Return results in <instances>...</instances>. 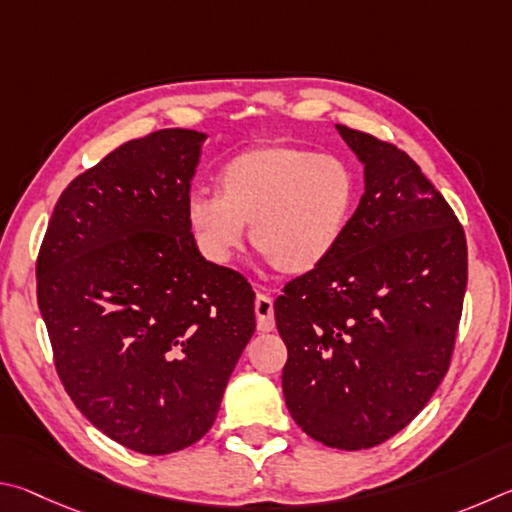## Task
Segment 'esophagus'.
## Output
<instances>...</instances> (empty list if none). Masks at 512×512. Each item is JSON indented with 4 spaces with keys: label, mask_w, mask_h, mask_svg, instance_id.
<instances>
[{
    "label": "esophagus",
    "mask_w": 512,
    "mask_h": 512,
    "mask_svg": "<svg viewBox=\"0 0 512 512\" xmlns=\"http://www.w3.org/2000/svg\"><path fill=\"white\" fill-rule=\"evenodd\" d=\"M254 310H256V330L258 333H272L276 321H274V301L270 294L258 292L256 301H254Z\"/></svg>",
    "instance_id": "esophagus-1"
}]
</instances>
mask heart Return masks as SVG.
Wrapping results in <instances>:
<instances>
[{
	"mask_svg": "<svg viewBox=\"0 0 512 512\" xmlns=\"http://www.w3.org/2000/svg\"><path fill=\"white\" fill-rule=\"evenodd\" d=\"M220 195L195 191L186 218L202 254L227 263L251 224V245L276 272L317 270L342 245L357 206V177L344 159L265 143L220 168Z\"/></svg>",
	"mask_w": 512,
	"mask_h": 512,
	"instance_id": "obj_1",
	"label": "heart"
}]
</instances>
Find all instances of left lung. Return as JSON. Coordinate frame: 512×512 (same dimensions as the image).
<instances>
[{"label": "left lung", "mask_w": 512, "mask_h": 512, "mask_svg": "<svg viewBox=\"0 0 512 512\" xmlns=\"http://www.w3.org/2000/svg\"><path fill=\"white\" fill-rule=\"evenodd\" d=\"M364 164L342 245L274 301L288 346L283 396L303 432L337 450L396 436L452 362L468 245L459 218L405 150L337 125Z\"/></svg>", "instance_id": "obj_1"}]
</instances>
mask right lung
I'll return each instance as SVG.
<instances>
[{
  "label": "right lung",
  "mask_w": 512,
  "mask_h": 512,
  "mask_svg": "<svg viewBox=\"0 0 512 512\" xmlns=\"http://www.w3.org/2000/svg\"><path fill=\"white\" fill-rule=\"evenodd\" d=\"M204 139L157 130L80 173L35 263L62 387L89 423L141 454L209 432L256 328L245 276L204 261L188 227Z\"/></svg>",
  "instance_id": "add662e5"
}]
</instances>
